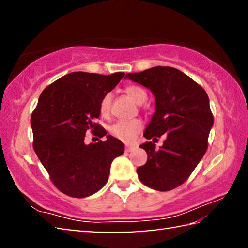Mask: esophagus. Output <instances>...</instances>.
I'll use <instances>...</instances> for the list:
<instances>
[{"instance_id":"obj_1","label":"esophagus","mask_w":248,"mask_h":248,"mask_svg":"<svg viewBox=\"0 0 248 248\" xmlns=\"http://www.w3.org/2000/svg\"><path fill=\"white\" fill-rule=\"evenodd\" d=\"M136 148V145H125V152H131V151H133Z\"/></svg>"}]
</instances>
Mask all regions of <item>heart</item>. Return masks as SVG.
Returning a JSON list of instances; mask_svg holds the SVG:
<instances>
[{
	"instance_id": "b5f03b06",
	"label": "heart",
	"mask_w": 248,
	"mask_h": 248,
	"mask_svg": "<svg viewBox=\"0 0 248 248\" xmlns=\"http://www.w3.org/2000/svg\"><path fill=\"white\" fill-rule=\"evenodd\" d=\"M125 93H127L130 97H131L137 104H143L146 98H148V94L140 86L137 85H129L125 87ZM111 99L112 95L111 93H106L99 103V110L100 114L103 116H107L110 112L111 107ZM142 128H143V123L140 119H129V120H119L115 123L110 127V133L112 137L116 139L124 142H131L136 137L138 136Z\"/></svg>"
}]
</instances>
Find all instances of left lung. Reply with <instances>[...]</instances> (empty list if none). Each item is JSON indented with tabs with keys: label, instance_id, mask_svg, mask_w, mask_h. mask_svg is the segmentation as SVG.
I'll use <instances>...</instances> for the list:
<instances>
[{
	"label": "left lung",
	"instance_id": "left-lung-1",
	"mask_svg": "<svg viewBox=\"0 0 248 248\" xmlns=\"http://www.w3.org/2000/svg\"><path fill=\"white\" fill-rule=\"evenodd\" d=\"M125 78L152 92L155 112L143 136L156 139L165 134L159 149L153 142L140 148L148 161L137 169L145 186L169 191L187 180L208 149V138L213 125L209 97L199 84L170 66H154Z\"/></svg>",
	"mask_w": 248,
	"mask_h": 248
}]
</instances>
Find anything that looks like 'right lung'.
Masks as SVG:
<instances>
[{"label": "right lung", "instance_id": "1", "mask_svg": "<svg viewBox=\"0 0 248 248\" xmlns=\"http://www.w3.org/2000/svg\"><path fill=\"white\" fill-rule=\"evenodd\" d=\"M124 72L102 75L72 72L57 79L40 94L31 124L33 150L59 190L85 198L107 183L110 165L124 153L120 140L84 143L87 131L103 138L107 131L95 120L99 103L124 78Z\"/></svg>", "mask_w": 248, "mask_h": 248}]
</instances>
